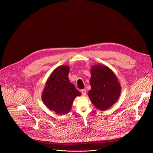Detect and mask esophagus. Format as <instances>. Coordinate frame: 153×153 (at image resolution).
<instances>
[{
	"label": "esophagus",
	"mask_w": 153,
	"mask_h": 153,
	"mask_svg": "<svg viewBox=\"0 0 153 153\" xmlns=\"http://www.w3.org/2000/svg\"><path fill=\"white\" fill-rule=\"evenodd\" d=\"M80 92H81L82 96H85L86 95V91L85 90H81Z\"/></svg>",
	"instance_id": "esophagus-1"
}]
</instances>
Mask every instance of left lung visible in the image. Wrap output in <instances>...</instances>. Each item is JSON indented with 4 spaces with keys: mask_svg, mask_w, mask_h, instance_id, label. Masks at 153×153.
<instances>
[{
    "mask_svg": "<svg viewBox=\"0 0 153 153\" xmlns=\"http://www.w3.org/2000/svg\"><path fill=\"white\" fill-rule=\"evenodd\" d=\"M88 96L93 104L101 111L108 110L119 99L121 87L114 73L107 67L96 65L91 68Z\"/></svg>",
    "mask_w": 153,
    "mask_h": 153,
    "instance_id": "obj_1",
    "label": "left lung"
}]
</instances>
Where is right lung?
<instances>
[{
    "instance_id": "obj_1",
    "label": "right lung",
    "mask_w": 153,
    "mask_h": 153,
    "mask_svg": "<svg viewBox=\"0 0 153 153\" xmlns=\"http://www.w3.org/2000/svg\"><path fill=\"white\" fill-rule=\"evenodd\" d=\"M69 71L68 66L57 68L48 78L42 94L43 103L50 110L59 114L68 113L75 97L81 94L70 82Z\"/></svg>"
}]
</instances>
